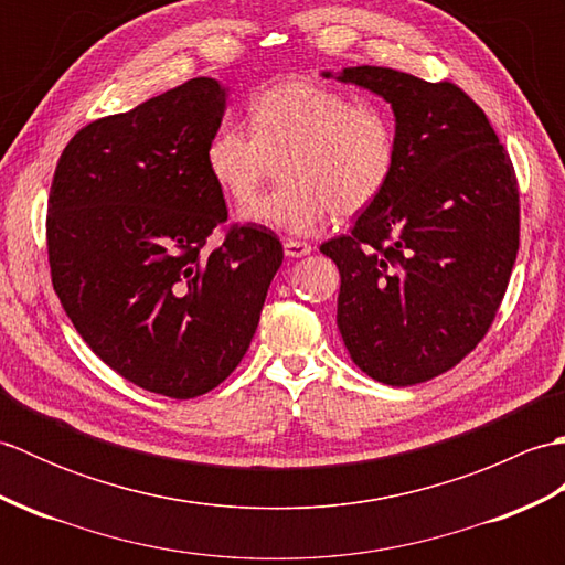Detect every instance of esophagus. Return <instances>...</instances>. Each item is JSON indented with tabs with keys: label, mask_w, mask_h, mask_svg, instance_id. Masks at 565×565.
<instances>
[{
	"label": "esophagus",
	"mask_w": 565,
	"mask_h": 565,
	"mask_svg": "<svg viewBox=\"0 0 565 565\" xmlns=\"http://www.w3.org/2000/svg\"><path fill=\"white\" fill-rule=\"evenodd\" d=\"M284 252H286V257L296 259V257H306V255H310V252H313V245H310V243H303V239H294V237H289V239H284Z\"/></svg>",
	"instance_id": "esophagus-1"
}]
</instances>
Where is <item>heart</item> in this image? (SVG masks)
Masks as SVG:
<instances>
[{"label": "heart", "instance_id": "1", "mask_svg": "<svg viewBox=\"0 0 565 565\" xmlns=\"http://www.w3.org/2000/svg\"><path fill=\"white\" fill-rule=\"evenodd\" d=\"M209 172L235 206L255 203L279 170L281 186L249 221L313 235L332 213L350 218L383 196L398 167V126L379 102L294 77L262 89L249 128L225 126L209 142Z\"/></svg>", "mask_w": 565, "mask_h": 565}]
</instances>
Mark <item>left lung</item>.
<instances>
[{"label":"left lung","instance_id":"8db88e82","mask_svg":"<svg viewBox=\"0 0 565 565\" xmlns=\"http://www.w3.org/2000/svg\"><path fill=\"white\" fill-rule=\"evenodd\" d=\"M340 79L393 106L398 167L352 233L320 245L342 276L338 328L364 374L415 386L454 369L493 326L520 249L518 177L454 82L374 65Z\"/></svg>","mask_w":565,"mask_h":565}]
</instances>
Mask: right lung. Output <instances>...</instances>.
<instances>
[{"instance_id":"add662e5","label":"right lung","mask_w":565,"mask_h":565,"mask_svg":"<svg viewBox=\"0 0 565 565\" xmlns=\"http://www.w3.org/2000/svg\"><path fill=\"white\" fill-rule=\"evenodd\" d=\"M225 87L211 77L79 128L47 196V264L72 326L104 364L189 401L243 362L284 262L274 231L227 223L209 172ZM224 243L209 250L215 231Z\"/></svg>"}]
</instances>
